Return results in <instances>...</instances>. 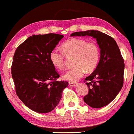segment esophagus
I'll use <instances>...</instances> for the list:
<instances>
[{
	"label": "esophagus",
	"instance_id": "34e87169",
	"mask_svg": "<svg viewBox=\"0 0 134 134\" xmlns=\"http://www.w3.org/2000/svg\"><path fill=\"white\" fill-rule=\"evenodd\" d=\"M69 85L70 86H75L77 85V83H73V82H70L69 83Z\"/></svg>",
	"mask_w": 134,
	"mask_h": 134
}]
</instances>
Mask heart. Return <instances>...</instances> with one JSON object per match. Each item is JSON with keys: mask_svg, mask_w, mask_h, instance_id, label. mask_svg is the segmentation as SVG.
<instances>
[{"mask_svg": "<svg viewBox=\"0 0 134 134\" xmlns=\"http://www.w3.org/2000/svg\"><path fill=\"white\" fill-rule=\"evenodd\" d=\"M62 52L52 50L49 54L51 63L56 69L63 70L65 67L66 57L74 56L73 68L64 74V80L76 82L81 78L87 71L92 72L98 66L100 57L98 45L95 41H86L85 39L72 37L61 44Z\"/></svg>", "mask_w": 134, "mask_h": 134, "instance_id": "b5f03b06", "label": "heart"}]
</instances>
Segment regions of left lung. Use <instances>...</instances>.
<instances>
[{"instance_id": "8db88e82", "label": "left lung", "mask_w": 134, "mask_h": 134, "mask_svg": "<svg viewBox=\"0 0 134 134\" xmlns=\"http://www.w3.org/2000/svg\"><path fill=\"white\" fill-rule=\"evenodd\" d=\"M71 36H91L100 49V61L93 72L85 78L88 87L83 100L92 108L106 106L120 92L124 83V61L114 38L99 31L89 30L72 33Z\"/></svg>"}]
</instances>
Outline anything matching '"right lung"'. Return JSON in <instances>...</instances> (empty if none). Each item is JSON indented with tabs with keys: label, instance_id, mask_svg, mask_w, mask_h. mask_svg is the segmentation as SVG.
Here are the masks:
<instances>
[{
	"label": "right lung",
	"instance_id": "add662e5",
	"mask_svg": "<svg viewBox=\"0 0 134 134\" xmlns=\"http://www.w3.org/2000/svg\"><path fill=\"white\" fill-rule=\"evenodd\" d=\"M64 36L32 35L15 50L11 73L15 92L23 103L37 113H48L57 106L68 82L57 81L59 75L49 54Z\"/></svg>",
	"mask_w": 134,
	"mask_h": 134
}]
</instances>
